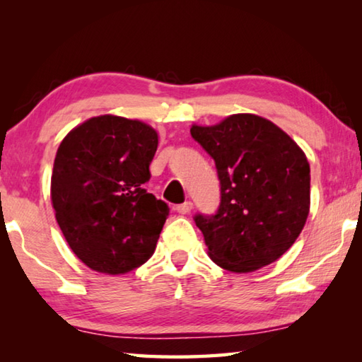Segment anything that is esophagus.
Returning a JSON list of instances; mask_svg holds the SVG:
<instances>
[{"label": "esophagus", "mask_w": 362, "mask_h": 362, "mask_svg": "<svg viewBox=\"0 0 362 362\" xmlns=\"http://www.w3.org/2000/svg\"><path fill=\"white\" fill-rule=\"evenodd\" d=\"M192 209H193L192 201H185V203H182V204H179V206L175 207V211L179 212V214H182V216H185V214L192 212Z\"/></svg>", "instance_id": "obj_1"}]
</instances>
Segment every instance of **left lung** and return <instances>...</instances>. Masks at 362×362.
<instances>
[{"mask_svg":"<svg viewBox=\"0 0 362 362\" xmlns=\"http://www.w3.org/2000/svg\"><path fill=\"white\" fill-rule=\"evenodd\" d=\"M189 132L216 161L220 180L217 212L194 216L212 262L249 273L278 260L310 212V164L302 148L272 121L250 113Z\"/></svg>","mask_w":362,"mask_h":362,"instance_id":"obj_1","label":"left lung"}]
</instances>
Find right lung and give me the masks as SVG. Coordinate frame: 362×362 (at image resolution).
<instances>
[{
	"mask_svg": "<svg viewBox=\"0 0 362 362\" xmlns=\"http://www.w3.org/2000/svg\"><path fill=\"white\" fill-rule=\"evenodd\" d=\"M156 131L102 115L71 129L54 159L51 199L66 243L84 265L122 274L155 252L169 206L146 193Z\"/></svg>",
	"mask_w": 362,
	"mask_h": 362,
	"instance_id": "right-lung-1",
	"label": "right lung"
}]
</instances>
